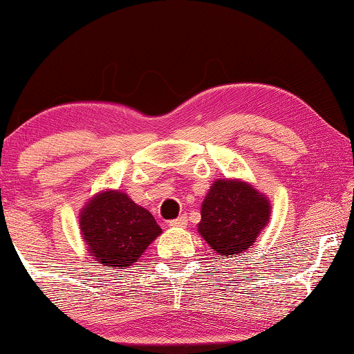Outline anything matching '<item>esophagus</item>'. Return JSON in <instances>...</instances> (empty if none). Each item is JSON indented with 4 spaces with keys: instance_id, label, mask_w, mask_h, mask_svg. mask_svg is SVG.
Here are the masks:
<instances>
[{
    "instance_id": "1",
    "label": "esophagus",
    "mask_w": 354,
    "mask_h": 354,
    "mask_svg": "<svg viewBox=\"0 0 354 354\" xmlns=\"http://www.w3.org/2000/svg\"><path fill=\"white\" fill-rule=\"evenodd\" d=\"M187 224H188V217L185 214L178 216L177 219L169 221V225H171V227H185Z\"/></svg>"
}]
</instances>
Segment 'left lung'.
I'll return each mask as SVG.
<instances>
[{
    "label": "left lung",
    "instance_id": "8db88e82",
    "mask_svg": "<svg viewBox=\"0 0 354 354\" xmlns=\"http://www.w3.org/2000/svg\"><path fill=\"white\" fill-rule=\"evenodd\" d=\"M269 214V201L248 183L216 180L203 201L198 230L217 254L235 258L254 243Z\"/></svg>",
    "mask_w": 354,
    "mask_h": 354
}]
</instances>
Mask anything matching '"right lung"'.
<instances>
[{"label":"right lung","instance_id":"add662e5","mask_svg":"<svg viewBox=\"0 0 354 354\" xmlns=\"http://www.w3.org/2000/svg\"><path fill=\"white\" fill-rule=\"evenodd\" d=\"M80 229L88 251L101 266L125 269L138 263L161 234L151 212L135 205L122 192H104L80 212Z\"/></svg>","mask_w":354,"mask_h":354}]
</instances>
